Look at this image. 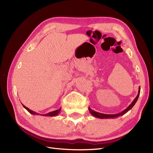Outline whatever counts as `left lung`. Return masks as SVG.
Masks as SVG:
<instances>
[{
    "mask_svg": "<svg viewBox=\"0 0 153 153\" xmlns=\"http://www.w3.org/2000/svg\"><path fill=\"white\" fill-rule=\"evenodd\" d=\"M140 91V87H139L138 94H137L136 98L134 99V100L132 101V103L130 105H129L126 109L124 110L123 111H122L121 112H120L119 114H105L96 112V111L92 110L90 107H89V112L91 113V114L92 115H93L94 117H97V118H100V119H114V118H117L119 116H122L123 115H124V114H126V112H128L129 110H130L133 108V106L135 105V104L136 103V102L137 101L138 97H139Z\"/></svg>",
    "mask_w": 153,
    "mask_h": 153,
    "instance_id": "obj_1",
    "label": "left lung"
}]
</instances>
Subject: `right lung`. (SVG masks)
<instances>
[{"label":"right lung","mask_w":153,"mask_h":153,"mask_svg":"<svg viewBox=\"0 0 153 153\" xmlns=\"http://www.w3.org/2000/svg\"><path fill=\"white\" fill-rule=\"evenodd\" d=\"M22 105H23V106H24V107L27 111H28V112H29L30 114H32V115H43V116H50V117L56 116V115H59V114L60 113V112H61V108H59L58 110L53 111V112H49V113H48V114H38V113H37V112H34V111H32V110H30L29 108L26 107V106H24L23 104H22Z\"/></svg>","instance_id":"right-lung-1"}]
</instances>
